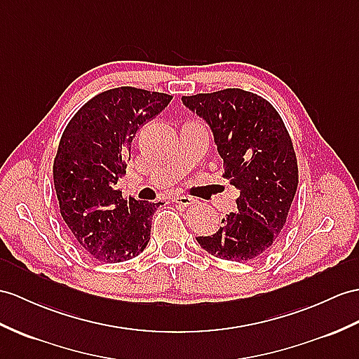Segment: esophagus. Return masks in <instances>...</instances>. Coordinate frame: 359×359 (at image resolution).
Segmentation results:
<instances>
[{"mask_svg":"<svg viewBox=\"0 0 359 359\" xmlns=\"http://www.w3.org/2000/svg\"><path fill=\"white\" fill-rule=\"evenodd\" d=\"M173 203H177L178 205H182V207H189L195 204V198L187 196V195H178L173 198Z\"/></svg>","mask_w":359,"mask_h":359,"instance_id":"obj_1","label":"esophagus"}]
</instances>
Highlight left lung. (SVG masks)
<instances>
[{
  "instance_id": "1",
  "label": "left lung",
  "mask_w": 359,
  "mask_h": 359,
  "mask_svg": "<svg viewBox=\"0 0 359 359\" xmlns=\"http://www.w3.org/2000/svg\"><path fill=\"white\" fill-rule=\"evenodd\" d=\"M213 133L224 178L239 190L238 208L219 230L196 241L210 255L243 264L265 255L280 234L299 184L291 137L273 104L239 88L182 95Z\"/></svg>"
}]
</instances>
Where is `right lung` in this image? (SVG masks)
<instances>
[{"label":"right lung","instance_id":"1","mask_svg":"<svg viewBox=\"0 0 359 359\" xmlns=\"http://www.w3.org/2000/svg\"><path fill=\"white\" fill-rule=\"evenodd\" d=\"M172 95L120 86L86 102L60 137L55 189L69 233L85 252L107 264L138 256L151 239L161 203L123 199L116 184L126 173L130 143Z\"/></svg>","mask_w":359,"mask_h":359}]
</instances>
